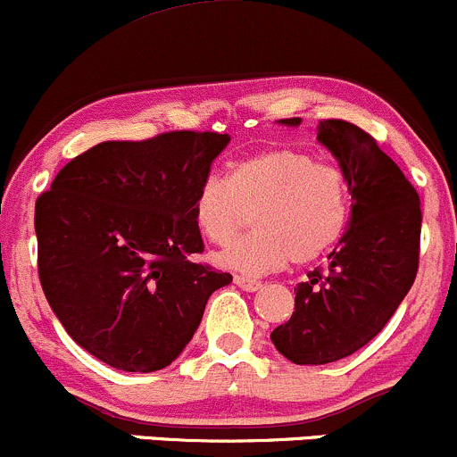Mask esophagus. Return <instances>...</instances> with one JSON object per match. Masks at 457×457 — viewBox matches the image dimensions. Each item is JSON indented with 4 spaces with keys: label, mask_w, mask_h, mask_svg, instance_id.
Wrapping results in <instances>:
<instances>
[{
    "label": "esophagus",
    "mask_w": 457,
    "mask_h": 457,
    "mask_svg": "<svg viewBox=\"0 0 457 457\" xmlns=\"http://www.w3.org/2000/svg\"><path fill=\"white\" fill-rule=\"evenodd\" d=\"M235 283H237V287L246 289V292H257V289H262V281H257V278L235 277Z\"/></svg>",
    "instance_id": "esophagus-1"
}]
</instances>
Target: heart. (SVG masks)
Returning <instances> with one entry per match:
<instances>
[{"label":"heart","mask_w":457,"mask_h":457,"mask_svg":"<svg viewBox=\"0 0 457 457\" xmlns=\"http://www.w3.org/2000/svg\"><path fill=\"white\" fill-rule=\"evenodd\" d=\"M351 185L336 165L294 148L254 152L235 161L227 179H207L194 194L195 227L215 246H230L248 227L250 237L220 257L246 274L278 270L292 259L309 263L336 246L351 222Z\"/></svg>","instance_id":"1"}]
</instances>
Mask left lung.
<instances>
[{"label":"left lung","instance_id":"obj_1","mask_svg":"<svg viewBox=\"0 0 457 457\" xmlns=\"http://www.w3.org/2000/svg\"><path fill=\"white\" fill-rule=\"evenodd\" d=\"M298 126L301 117L281 120ZM318 141L351 185V222L327 268L294 287V313L272 342L294 364H328L368 345L410 292L419 272L420 200L375 137L345 120H322Z\"/></svg>","mask_w":457,"mask_h":457}]
</instances>
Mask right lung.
I'll return each instance as SVG.
<instances>
[{"label":"right lung","instance_id":"1","mask_svg":"<svg viewBox=\"0 0 457 457\" xmlns=\"http://www.w3.org/2000/svg\"><path fill=\"white\" fill-rule=\"evenodd\" d=\"M230 141L174 130L104 141L71 159L34 207L38 281L85 351L126 372L180 355L228 272L195 263L204 250L194 194Z\"/></svg>","mask_w":457,"mask_h":457}]
</instances>
